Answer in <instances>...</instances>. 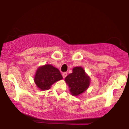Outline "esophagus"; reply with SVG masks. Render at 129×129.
<instances>
[{
  "label": "esophagus",
  "instance_id": "1",
  "mask_svg": "<svg viewBox=\"0 0 129 129\" xmlns=\"http://www.w3.org/2000/svg\"><path fill=\"white\" fill-rule=\"evenodd\" d=\"M67 76V73H66V72H64V73H62V76L63 78H65Z\"/></svg>",
  "mask_w": 129,
  "mask_h": 129
}]
</instances>
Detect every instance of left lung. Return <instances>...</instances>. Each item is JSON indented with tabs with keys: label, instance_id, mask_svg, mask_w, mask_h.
Instances as JSON below:
<instances>
[{
	"label": "left lung",
	"instance_id": "8db88e82",
	"mask_svg": "<svg viewBox=\"0 0 129 129\" xmlns=\"http://www.w3.org/2000/svg\"><path fill=\"white\" fill-rule=\"evenodd\" d=\"M70 87V91L74 96H78L87 89L90 85V78L81 67L73 69V73L65 78Z\"/></svg>",
	"mask_w": 129,
	"mask_h": 129
}]
</instances>
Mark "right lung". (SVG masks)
<instances>
[{
    "mask_svg": "<svg viewBox=\"0 0 129 129\" xmlns=\"http://www.w3.org/2000/svg\"><path fill=\"white\" fill-rule=\"evenodd\" d=\"M62 79L60 71L51 65H45L37 70L35 77V84L41 90H47L56 81Z\"/></svg>",
    "mask_w": 129,
    "mask_h": 129,
    "instance_id": "add662e5",
    "label": "right lung"
}]
</instances>
